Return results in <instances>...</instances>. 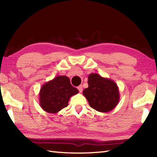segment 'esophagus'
<instances>
[{
    "label": "esophagus",
    "instance_id": "esophagus-1",
    "mask_svg": "<svg viewBox=\"0 0 157 157\" xmlns=\"http://www.w3.org/2000/svg\"><path fill=\"white\" fill-rule=\"evenodd\" d=\"M77 89H78V90H79V92L80 93H82V86L81 85V86H78V87H77Z\"/></svg>",
    "mask_w": 157,
    "mask_h": 157
}]
</instances>
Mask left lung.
I'll list each match as a JSON object with an SVG mask.
<instances>
[{
	"instance_id": "1",
	"label": "left lung",
	"mask_w": 157,
	"mask_h": 157,
	"mask_svg": "<svg viewBox=\"0 0 157 157\" xmlns=\"http://www.w3.org/2000/svg\"><path fill=\"white\" fill-rule=\"evenodd\" d=\"M89 87L83 90L91 108L101 113H108L116 107L120 94L117 83L112 79L102 77L97 73L88 76Z\"/></svg>"
}]
</instances>
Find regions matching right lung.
I'll return each instance as SVG.
<instances>
[{"label":"right lung","instance_id":"obj_1","mask_svg":"<svg viewBox=\"0 0 157 157\" xmlns=\"http://www.w3.org/2000/svg\"><path fill=\"white\" fill-rule=\"evenodd\" d=\"M78 93L67 76H57L41 86L39 104L44 111L56 114L67 106L70 98Z\"/></svg>","mask_w":157,"mask_h":157}]
</instances>
